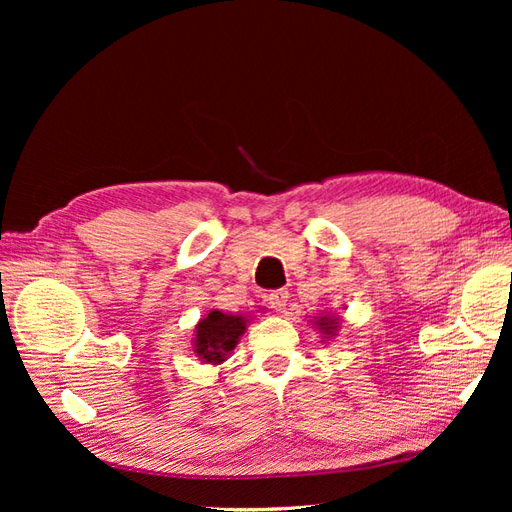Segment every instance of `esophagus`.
Instances as JSON below:
<instances>
[{
	"label": "esophagus",
	"mask_w": 512,
	"mask_h": 512,
	"mask_svg": "<svg viewBox=\"0 0 512 512\" xmlns=\"http://www.w3.org/2000/svg\"><path fill=\"white\" fill-rule=\"evenodd\" d=\"M267 301H269V305L275 309V312H284L286 305H288V290H286V288L271 290V292L267 294Z\"/></svg>",
	"instance_id": "obj_1"
}]
</instances>
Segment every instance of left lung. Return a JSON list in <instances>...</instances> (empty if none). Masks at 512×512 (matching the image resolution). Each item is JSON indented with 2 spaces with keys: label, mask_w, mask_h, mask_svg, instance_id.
Wrapping results in <instances>:
<instances>
[{
  "label": "left lung",
  "mask_w": 512,
  "mask_h": 512,
  "mask_svg": "<svg viewBox=\"0 0 512 512\" xmlns=\"http://www.w3.org/2000/svg\"><path fill=\"white\" fill-rule=\"evenodd\" d=\"M312 324L324 335V339H333L339 329V318L335 314H322V316H316Z\"/></svg>",
  "instance_id": "1"
}]
</instances>
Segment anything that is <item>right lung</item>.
<instances>
[{"instance_id":"1","label":"right lung","mask_w":512,"mask_h":512,"mask_svg":"<svg viewBox=\"0 0 512 512\" xmlns=\"http://www.w3.org/2000/svg\"><path fill=\"white\" fill-rule=\"evenodd\" d=\"M247 322H250L247 316L224 314L220 309H213L205 318H200L194 335V352L198 359L209 365L224 363L239 344Z\"/></svg>"}]
</instances>
